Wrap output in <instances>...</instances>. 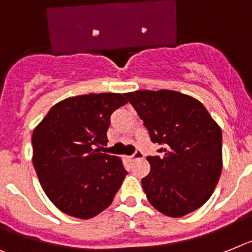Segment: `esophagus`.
Instances as JSON below:
<instances>
[{
    "label": "esophagus",
    "mask_w": 252,
    "mask_h": 252,
    "mask_svg": "<svg viewBox=\"0 0 252 252\" xmlns=\"http://www.w3.org/2000/svg\"><path fill=\"white\" fill-rule=\"evenodd\" d=\"M143 158L142 151H136L132 156H129L130 160H139V158Z\"/></svg>",
    "instance_id": "esophagus-1"
}]
</instances>
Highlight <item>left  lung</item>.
I'll return each instance as SVG.
<instances>
[{"instance_id": "1", "label": "left lung", "mask_w": 252, "mask_h": 252, "mask_svg": "<svg viewBox=\"0 0 252 252\" xmlns=\"http://www.w3.org/2000/svg\"><path fill=\"white\" fill-rule=\"evenodd\" d=\"M161 156H149L142 188L150 204L166 217L181 218L208 201L223 168L221 129L201 102L175 91L124 94Z\"/></svg>"}]
</instances>
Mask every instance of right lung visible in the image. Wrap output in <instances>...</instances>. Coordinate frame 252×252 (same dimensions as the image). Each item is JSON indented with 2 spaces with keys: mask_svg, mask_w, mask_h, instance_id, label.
Masks as SVG:
<instances>
[{
  "mask_svg": "<svg viewBox=\"0 0 252 252\" xmlns=\"http://www.w3.org/2000/svg\"><path fill=\"white\" fill-rule=\"evenodd\" d=\"M122 94L69 97L51 107L33 130V165L50 201L65 214L91 219L107 209L126 178L122 158L101 152L110 115Z\"/></svg>",
  "mask_w": 252,
  "mask_h": 252,
  "instance_id": "add662e5",
  "label": "right lung"
}]
</instances>
